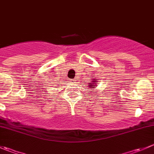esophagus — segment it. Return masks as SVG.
Instances as JSON below:
<instances>
[{
    "mask_svg": "<svg viewBox=\"0 0 154 154\" xmlns=\"http://www.w3.org/2000/svg\"><path fill=\"white\" fill-rule=\"evenodd\" d=\"M71 81L72 82V83H75V82H76V80H75V79H71Z\"/></svg>",
    "mask_w": 154,
    "mask_h": 154,
    "instance_id": "1",
    "label": "esophagus"
}]
</instances>
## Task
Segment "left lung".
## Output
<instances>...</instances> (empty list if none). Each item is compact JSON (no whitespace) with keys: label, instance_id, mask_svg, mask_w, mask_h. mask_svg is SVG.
Returning a JSON list of instances; mask_svg holds the SVG:
<instances>
[{"label":"left lung","instance_id":"8db88e82","mask_svg":"<svg viewBox=\"0 0 154 154\" xmlns=\"http://www.w3.org/2000/svg\"><path fill=\"white\" fill-rule=\"evenodd\" d=\"M94 80H96V79H94ZM94 85H96V84L94 83V81H91V83H89L88 86H89L90 88H91V87H92V86H94Z\"/></svg>","mask_w":154,"mask_h":154}]
</instances>
